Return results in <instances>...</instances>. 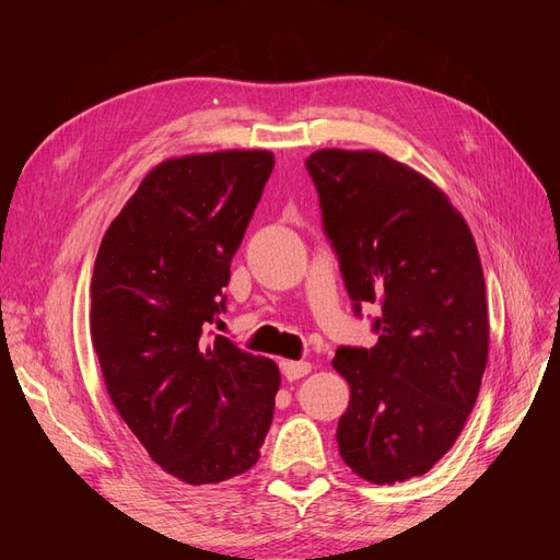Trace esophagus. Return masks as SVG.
<instances>
[{"label": "esophagus", "mask_w": 560, "mask_h": 560, "mask_svg": "<svg viewBox=\"0 0 560 560\" xmlns=\"http://www.w3.org/2000/svg\"><path fill=\"white\" fill-rule=\"evenodd\" d=\"M280 369H282V376H284L287 381H299V378L311 374L313 364H311V362H303V360H301V362H282Z\"/></svg>", "instance_id": "1"}]
</instances>
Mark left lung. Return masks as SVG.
Segmentation results:
<instances>
[{
    "instance_id": "8db88e82",
    "label": "left lung",
    "mask_w": 560,
    "mask_h": 560,
    "mask_svg": "<svg viewBox=\"0 0 560 560\" xmlns=\"http://www.w3.org/2000/svg\"><path fill=\"white\" fill-rule=\"evenodd\" d=\"M306 171L354 315L381 306L378 343L341 346L331 362L350 383L338 451L371 483L420 477L479 397L488 313L477 245L430 179L378 151L322 149Z\"/></svg>"
}]
</instances>
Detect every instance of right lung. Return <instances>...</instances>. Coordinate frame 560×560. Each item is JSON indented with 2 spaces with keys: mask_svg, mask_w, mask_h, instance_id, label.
I'll return each mask as SVG.
<instances>
[{
  "mask_svg": "<svg viewBox=\"0 0 560 560\" xmlns=\"http://www.w3.org/2000/svg\"><path fill=\"white\" fill-rule=\"evenodd\" d=\"M273 165L259 149L156 165L95 259L91 336L107 393L151 460L191 486L247 471L273 422L278 366L210 331Z\"/></svg>",
  "mask_w": 560,
  "mask_h": 560,
  "instance_id": "right-lung-1",
  "label": "right lung"
}]
</instances>
